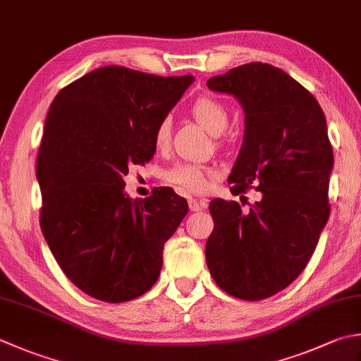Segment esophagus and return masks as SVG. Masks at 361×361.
<instances>
[{"label": "esophagus", "mask_w": 361, "mask_h": 361, "mask_svg": "<svg viewBox=\"0 0 361 361\" xmlns=\"http://www.w3.org/2000/svg\"><path fill=\"white\" fill-rule=\"evenodd\" d=\"M189 209L192 211V213H195V211H202L207 208V203L202 202V200H195V199H189Z\"/></svg>", "instance_id": "1"}]
</instances>
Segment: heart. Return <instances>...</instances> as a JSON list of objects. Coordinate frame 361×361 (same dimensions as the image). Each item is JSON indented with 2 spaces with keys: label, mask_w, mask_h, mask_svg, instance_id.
<instances>
[{
  "label": "heart",
  "mask_w": 361,
  "mask_h": 361,
  "mask_svg": "<svg viewBox=\"0 0 361 361\" xmlns=\"http://www.w3.org/2000/svg\"><path fill=\"white\" fill-rule=\"evenodd\" d=\"M190 114L199 122L204 130L213 136L222 134L228 125V111L225 106L213 97H200L190 106ZM172 126L171 120L162 118L154 130V147L158 150H166L171 144ZM216 176L213 169L199 164H176L171 171H167L166 180L172 185L189 194H200L208 190L211 180Z\"/></svg>",
  "instance_id": "b5f03b06"
}]
</instances>
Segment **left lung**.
Returning <instances> with one entry per match:
<instances>
[{"instance_id":"1","label":"left lung","mask_w":361,"mask_h":361,"mask_svg":"<svg viewBox=\"0 0 361 361\" xmlns=\"http://www.w3.org/2000/svg\"><path fill=\"white\" fill-rule=\"evenodd\" d=\"M207 86L244 111L231 194L255 186L261 199L247 213L236 202L211 200L214 230L204 257L225 293L261 300L299 277L329 221L334 150L326 116L302 84L269 63H244Z\"/></svg>"}]
</instances>
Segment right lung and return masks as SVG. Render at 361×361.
<instances>
[{
    "instance_id": "add662e5",
    "label": "right lung",
    "mask_w": 361,
    "mask_h": 361,
    "mask_svg": "<svg viewBox=\"0 0 361 361\" xmlns=\"http://www.w3.org/2000/svg\"><path fill=\"white\" fill-rule=\"evenodd\" d=\"M192 82L108 66L68 84L49 106L35 173L40 228L63 274L90 298L133 300L159 277L188 202L171 188L133 200L123 178L153 157L154 130Z\"/></svg>"
}]
</instances>
